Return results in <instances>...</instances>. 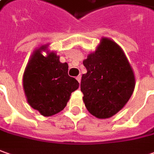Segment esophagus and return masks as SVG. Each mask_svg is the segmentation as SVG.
Returning a JSON list of instances; mask_svg holds the SVG:
<instances>
[{"mask_svg": "<svg viewBox=\"0 0 154 154\" xmlns=\"http://www.w3.org/2000/svg\"><path fill=\"white\" fill-rule=\"evenodd\" d=\"M76 78H77V81H78V82L80 83V82H81V78H82L81 76L79 75V76H77V77H76Z\"/></svg>", "mask_w": 154, "mask_h": 154, "instance_id": "1", "label": "esophagus"}]
</instances>
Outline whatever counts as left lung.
Segmentation results:
<instances>
[{
    "label": "left lung",
    "instance_id": "8db88e82",
    "mask_svg": "<svg viewBox=\"0 0 154 154\" xmlns=\"http://www.w3.org/2000/svg\"><path fill=\"white\" fill-rule=\"evenodd\" d=\"M83 65L87 73L82 77L81 91L87 109L99 119L112 117L128 102L136 85L124 51L114 40L102 38Z\"/></svg>",
    "mask_w": 154,
    "mask_h": 154
}]
</instances>
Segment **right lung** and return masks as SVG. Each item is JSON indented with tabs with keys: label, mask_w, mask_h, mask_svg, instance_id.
<instances>
[{
	"label": "right lung",
	"mask_w": 154,
	"mask_h": 154,
	"mask_svg": "<svg viewBox=\"0 0 154 154\" xmlns=\"http://www.w3.org/2000/svg\"><path fill=\"white\" fill-rule=\"evenodd\" d=\"M49 44L33 51L26 66L23 86L29 104L44 116L60 112L72 93L79 87L78 82L68 75V64L61 63L60 56L48 51ZM46 51V57L42 54Z\"/></svg>",
	"instance_id": "1"
}]
</instances>
